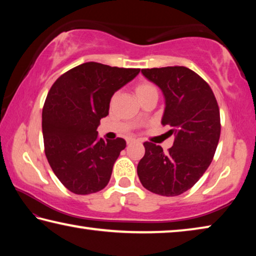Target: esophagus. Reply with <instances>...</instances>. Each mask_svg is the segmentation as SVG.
Wrapping results in <instances>:
<instances>
[{
  "mask_svg": "<svg viewBox=\"0 0 256 256\" xmlns=\"http://www.w3.org/2000/svg\"><path fill=\"white\" fill-rule=\"evenodd\" d=\"M138 138H128V140H126L128 144H134V142H138Z\"/></svg>",
  "mask_w": 256,
  "mask_h": 256,
  "instance_id": "esophagus-1",
  "label": "esophagus"
}]
</instances>
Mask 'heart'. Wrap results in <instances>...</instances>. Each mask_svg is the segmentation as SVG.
Returning a JSON list of instances; mask_svg holds the SVG:
<instances>
[{
	"mask_svg": "<svg viewBox=\"0 0 256 256\" xmlns=\"http://www.w3.org/2000/svg\"><path fill=\"white\" fill-rule=\"evenodd\" d=\"M154 90H157V89H156V86L152 84H150L148 81H142L140 84H138L136 86V92L138 98L144 96V94H146L148 92H154Z\"/></svg>",
	"mask_w": 256,
	"mask_h": 256,
	"instance_id": "obj_1",
	"label": "heart"
}]
</instances>
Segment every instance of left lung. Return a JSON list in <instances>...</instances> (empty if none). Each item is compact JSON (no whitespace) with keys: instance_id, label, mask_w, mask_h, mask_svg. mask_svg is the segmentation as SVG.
<instances>
[{"instance_id":"1","label":"left lung","mask_w":256,"mask_h":256,"mask_svg":"<svg viewBox=\"0 0 256 256\" xmlns=\"http://www.w3.org/2000/svg\"><path fill=\"white\" fill-rule=\"evenodd\" d=\"M141 72L162 90L166 107L162 123L170 128L168 133L174 134L175 141L167 152L144 142L138 176L150 192L180 196L201 178L214 159L222 131L218 102L206 81L185 66Z\"/></svg>"}]
</instances>
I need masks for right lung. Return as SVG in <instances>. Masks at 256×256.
Listing matches in <instances>:
<instances>
[{
  "label": "right lung",
  "instance_id": "1",
  "mask_svg": "<svg viewBox=\"0 0 256 256\" xmlns=\"http://www.w3.org/2000/svg\"><path fill=\"white\" fill-rule=\"evenodd\" d=\"M138 72L88 62L63 73L50 89L42 115L45 154L71 192L96 193L110 182L126 142L122 138L104 140L96 130L108 115L112 94Z\"/></svg>",
  "mask_w": 256,
  "mask_h": 256
}]
</instances>
